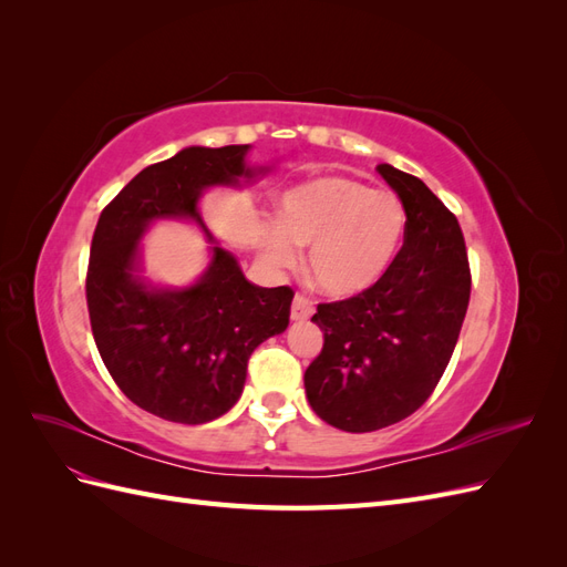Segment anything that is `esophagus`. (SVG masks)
Listing matches in <instances>:
<instances>
[{"label":"esophagus","instance_id":"1","mask_svg":"<svg viewBox=\"0 0 567 567\" xmlns=\"http://www.w3.org/2000/svg\"><path fill=\"white\" fill-rule=\"evenodd\" d=\"M312 312H315V307H312L310 300L302 298V296L293 298V305H290V319H293V321H307V319L312 317Z\"/></svg>","mask_w":567,"mask_h":567}]
</instances>
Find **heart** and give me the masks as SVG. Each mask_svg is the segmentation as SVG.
<instances>
[{
	"instance_id": "b5f03b06",
	"label": "heart",
	"mask_w": 567,
	"mask_h": 567,
	"mask_svg": "<svg viewBox=\"0 0 567 567\" xmlns=\"http://www.w3.org/2000/svg\"><path fill=\"white\" fill-rule=\"evenodd\" d=\"M404 231L400 198L340 175L298 184L279 200V225L265 231V257L293 267L307 250L310 279L329 298H354L381 281Z\"/></svg>"
}]
</instances>
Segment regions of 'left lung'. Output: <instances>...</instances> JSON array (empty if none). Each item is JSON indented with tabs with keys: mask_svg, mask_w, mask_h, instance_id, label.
<instances>
[{
	"mask_svg": "<svg viewBox=\"0 0 567 567\" xmlns=\"http://www.w3.org/2000/svg\"><path fill=\"white\" fill-rule=\"evenodd\" d=\"M375 169L402 200L404 246L362 296L317 307L323 348L305 371L315 414L348 433L381 431L431 398L471 298L456 217L419 177L388 163Z\"/></svg>",
	"mask_w": 567,
	"mask_h": 567,
	"instance_id": "1",
	"label": "left lung"
}]
</instances>
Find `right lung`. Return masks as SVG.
<instances>
[{"label":"right lung","mask_w":567,"mask_h":567,"mask_svg":"<svg viewBox=\"0 0 567 567\" xmlns=\"http://www.w3.org/2000/svg\"><path fill=\"white\" fill-rule=\"evenodd\" d=\"M250 144L188 146L144 167L99 217L87 269L94 342L117 388L153 416L198 425L238 402L252 350L286 331L293 290L250 284L215 244L198 200L213 186H241ZM188 218L214 241L212 262L188 287H158L141 271V238L153 220Z\"/></svg>","instance_id":"1"}]
</instances>
